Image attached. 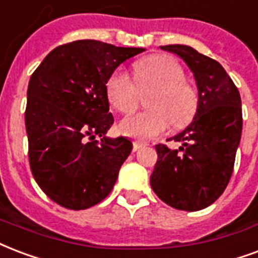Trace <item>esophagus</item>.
<instances>
[{
  "instance_id": "1",
  "label": "esophagus",
  "mask_w": 258,
  "mask_h": 258,
  "mask_svg": "<svg viewBox=\"0 0 258 258\" xmlns=\"http://www.w3.org/2000/svg\"><path fill=\"white\" fill-rule=\"evenodd\" d=\"M133 146H134V151H137V150H139V149H142V147L146 146V143L139 142V141H134Z\"/></svg>"
}]
</instances>
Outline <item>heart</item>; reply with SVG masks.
Here are the masks:
<instances>
[{"label":"heart","mask_w":258,"mask_h":258,"mask_svg":"<svg viewBox=\"0 0 258 258\" xmlns=\"http://www.w3.org/2000/svg\"><path fill=\"white\" fill-rule=\"evenodd\" d=\"M134 81L123 69H116L105 84L108 101L120 113H131L139 104L141 93H149L147 109L121 121V133L147 141L160 137L173 124L185 127L194 120L199 107L196 90L185 82L184 69L168 55H151L134 66Z\"/></svg>","instance_id":"1"}]
</instances>
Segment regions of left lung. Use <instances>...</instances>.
<instances>
[{
  "label": "left lung",
  "instance_id": "obj_1",
  "mask_svg": "<svg viewBox=\"0 0 258 258\" xmlns=\"http://www.w3.org/2000/svg\"><path fill=\"white\" fill-rule=\"evenodd\" d=\"M192 70L199 90L194 121L173 137L178 150L155 145L157 164L150 185L164 203L181 211H199L215 202L233 174L242 133L241 96L229 74L215 59L189 46L169 44Z\"/></svg>",
  "mask_w": 258,
  "mask_h": 258
}]
</instances>
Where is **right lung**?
I'll use <instances>...</instances> for the list:
<instances>
[{"instance_id":"right-lung-1","label":"right lung","mask_w":258,"mask_h":258,"mask_svg":"<svg viewBox=\"0 0 258 258\" xmlns=\"http://www.w3.org/2000/svg\"><path fill=\"white\" fill-rule=\"evenodd\" d=\"M142 51L77 40L54 48L32 73L25 108L29 166L59 206L93 207L115 185L133 143L105 138L113 124L105 84L119 64Z\"/></svg>"}]
</instances>
